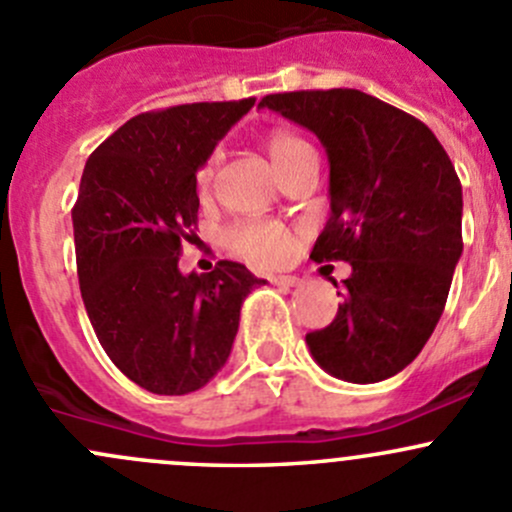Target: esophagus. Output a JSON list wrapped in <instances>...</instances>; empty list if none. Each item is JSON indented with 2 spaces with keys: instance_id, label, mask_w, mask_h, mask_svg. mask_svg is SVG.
Here are the masks:
<instances>
[{
  "instance_id": "34e87169",
  "label": "esophagus",
  "mask_w": 512,
  "mask_h": 512,
  "mask_svg": "<svg viewBox=\"0 0 512 512\" xmlns=\"http://www.w3.org/2000/svg\"><path fill=\"white\" fill-rule=\"evenodd\" d=\"M271 283H273V286H278V288H293V286H298L300 278H295V276H273Z\"/></svg>"
}]
</instances>
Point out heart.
Returning <instances> with one entry per match:
<instances>
[{
  "mask_svg": "<svg viewBox=\"0 0 512 512\" xmlns=\"http://www.w3.org/2000/svg\"><path fill=\"white\" fill-rule=\"evenodd\" d=\"M266 150L271 155V160L276 162L278 172H286L293 165V160L298 155H303L305 150H313L300 135L291 133V130H273L266 138ZM219 155H209L202 162V167L197 170V187L199 192H207L212 187L214 179V167H217ZM226 244L234 251L236 256H241L244 261L254 263L258 268H276L281 263H286L293 254L295 239L291 229L278 221H263V219H249L239 221V224L231 226L226 231Z\"/></svg>",
  "mask_w": 512,
  "mask_h": 512,
  "instance_id": "1",
  "label": "heart"
}]
</instances>
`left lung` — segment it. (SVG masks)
Segmentation results:
<instances>
[{"label":"left lung","mask_w":512,"mask_h":512,"mask_svg":"<svg viewBox=\"0 0 512 512\" xmlns=\"http://www.w3.org/2000/svg\"><path fill=\"white\" fill-rule=\"evenodd\" d=\"M258 105L323 142L330 219L310 258L352 266L333 323L305 335L310 355L345 382L394 377L434 333L463 251L449 155L414 115L355 88L273 93Z\"/></svg>","instance_id":"obj_1"}]
</instances>
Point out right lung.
Instances as JSON below:
<instances>
[{
    "mask_svg": "<svg viewBox=\"0 0 512 512\" xmlns=\"http://www.w3.org/2000/svg\"><path fill=\"white\" fill-rule=\"evenodd\" d=\"M254 103L140 113L83 167L71 212L83 305L105 355L152 394L202 389L229 360L244 298L266 283L236 261L179 271L197 236V170Z\"/></svg>",
    "mask_w": 512,
    "mask_h": 512,
    "instance_id": "obj_1",
    "label": "right lung"
}]
</instances>
